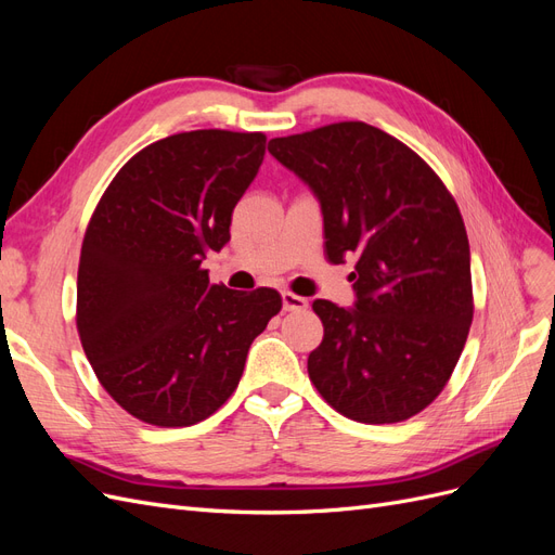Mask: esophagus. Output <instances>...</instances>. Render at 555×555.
Here are the masks:
<instances>
[{
    "label": "esophagus",
    "instance_id": "1",
    "mask_svg": "<svg viewBox=\"0 0 555 555\" xmlns=\"http://www.w3.org/2000/svg\"><path fill=\"white\" fill-rule=\"evenodd\" d=\"M282 308L287 310V312L306 310V308H308V298L296 296V294H292V292H282Z\"/></svg>",
    "mask_w": 555,
    "mask_h": 555
}]
</instances>
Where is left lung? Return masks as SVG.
Masks as SVG:
<instances>
[{"label": "left lung", "instance_id": "obj_1", "mask_svg": "<svg viewBox=\"0 0 555 555\" xmlns=\"http://www.w3.org/2000/svg\"><path fill=\"white\" fill-rule=\"evenodd\" d=\"M268 153L322 206L326 259H357L354 306L312 304L324 324L312 384L354 422H405L440 396L473 324L456 201L414 150L365 122L273 139Z\"/></svg>", "mask_w": 555, "mask_h": 555}]
</instances>
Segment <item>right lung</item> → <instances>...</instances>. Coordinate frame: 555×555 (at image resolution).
<instances>
[{
    "label": "right lung",
    "mask_w": 555,
    "mask_h": 555,
    "mask_svg": "<svg viewBox=\"0 0 555 555\" xmlns=\"http://www.w3.org/2000/svg\"><path fill=\"white\" fill-rule=\"evenodd\" d=\"M263 153L259 131L173 133L133 155L96 204L80 247L78 335L108 396L145 424L192 426L220 410L282 308L275 289L231 292L204 268L229 243Z\"/></svg>",
    "instance_id": "right-lung-1"
}]
</instances>
